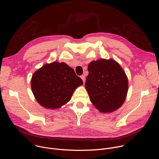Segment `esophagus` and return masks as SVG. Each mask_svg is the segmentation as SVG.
I'll return each instance as SVG.
<instances>
[{"instance_id":"34e87169","label":"esophagus","mask_w":159,"mask_h":159,"mask_svg":"<svg viewBox=\"0 0 159 159\" xmlns=\"http://www.w3.org/2000/svg\"><path fill=\"white\" fill-rule=\"evenodd\" d=\"M80 78L82 79V80H83V82H85V76L84 75H81V76H80Z\"/></svg>"}]
</instances>
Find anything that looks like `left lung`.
Segmentation results:
<instances>
[{
	"instance_id": "obj_1",
	"label": "left lung",
	"mask_w": 159,
	"mask_h": 159,
	"mask_svg": "<svg viewBox=\"0 0 159 159\" xmlns=\"http://www.w3.org/2000/svg\"><path fill=\"white\" fill-rule=\"evenodd\" d=\"M85 84L93 104L100 112L110 113L125 102L128 90L127 76L113 59H99L88 65Z\"/></svg>"
}]
</instances>
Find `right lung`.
<instances>
[{
  "mask_svg": "<svg viewBox=\"0 0 159 159\" xmlns=\"http://www.w3.org/2000/svg\"><path fill=\"white\" fill-rule=\"evenodd\" d=\"M83 84L74 69L65 62L44 65L32 75L31 85L37 102L43 107L56 109L69 102L75 89Z\"/></svg>",
  "mask_w": 159,
  "mask_h": 159,
  "instance_id": "right-lung-1",
  "label": "right lung"
}]
</instances>
